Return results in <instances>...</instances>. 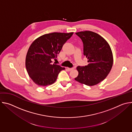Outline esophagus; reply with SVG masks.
<instances>
[{"mask_svg":"<svg viewBox=\"0 0 132 132\" xmlns=\"http://www.w3.org/2000/svg\"><path fill=\"white\" fill-rule=\"evenodd\" d=\"M67 70L68 71H71V70H73V68H67Z\"/></svg>","mask_w":132,"mask_h":132,"instance_id":"esophagus-1","label":"esophagus"}]
</instances>
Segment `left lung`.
Listing matches in <instances>:
<instances>
[{
    "instance_id": "8db88e82",
    "label": "left lung",
    "mask_w": 132,
    "mask_h": 132,
    "mask_svg": "<svg viewBox=\"0 0 132 132\" xmlns=\"http://www.w3.org/2000/svg\"><path fill=\"white\" fill-rule=\"evenodd\" d=\"M84 44V55L88 64L78 66L77 81L91 86L103 80L108 75L113 65V58L111 47L106 41L98 34L90 31L76 33Z\"/></svg>"
}]
</instances>
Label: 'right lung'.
Masks as SVG:
<instances>
[{
    "label": "right lung",
    "mask_w": 132,
    "mask_h": 132,
    "mask_svg": "<svg viewBox=\"0 0 132 132\" xmlns=\"http://www.w3.org/2000/svg\"><path fill=\"white\" fill-rule=\"evenodd\" d=\"M73 33L53 32L43 35L33 42L27 54L26 67L35 84L41 86L52 85L60 72L65 69L59 65L52 64V60L56 59Z\"/></svg>",
    "instance_id": "right-lung-1"
}]
</instances>
